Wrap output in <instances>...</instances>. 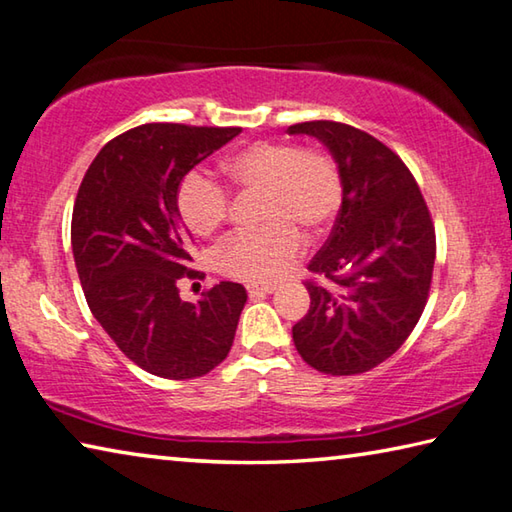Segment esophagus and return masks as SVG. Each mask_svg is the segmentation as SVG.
Here are the masks:
<instances>
[{
    "mask_svg": "<svg viewBox=\"0 0 512 512\" xmlns=\"http://www.w3.org/2000/svg\"><path fill=\"white\" fill-rule=\"evenodd\" d=\"M274 290H276V285H258V283L247 285L249 297H263V294H272Z\"/></svg>",
    "mask_w": 512,
    "mask_h": 512,
    "instance_id": "obj_1",
    "label": "esophagus"
}]
</instances>
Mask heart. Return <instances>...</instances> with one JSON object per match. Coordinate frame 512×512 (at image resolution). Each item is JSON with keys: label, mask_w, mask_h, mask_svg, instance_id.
Instances as JSON below:
<instances>
[{"label": "heart", "mask_w": 512, "mask_h": 512, "mask_svg": "<svg viewBox=\"0 0 512 512\" xmlns=\"http://www.w3.org/2000/svg\"><path fill=\"white\" fill-rule=\"evenodd\" d=\"M222 175L238 191H258V220L265 227L240 231L220 249V270L233 279L270 283L292 270L303 233L326 229L342 206L344 184L335 159L321 148L283 141H254L229 152ZM177 213L197 236H213L229 215V193L204 170H188L177 186Z\"/></svg>", "instance_id": "heart-1"}]
</instances>
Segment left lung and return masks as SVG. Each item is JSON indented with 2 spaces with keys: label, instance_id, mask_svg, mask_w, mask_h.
<instances>
[{
  "label": "left lung",
  "instance_id": "obj_1",
  "mask_svg": "<svg viewBox=\"0 0 512 512\" xmlns=\"http://www.w3.org/2000/svg\"><path fill=\"white\" fill-rule=\"evenodd\" d=\"M288 132L324 143L344 184L335 227L308 265L333 285L306 283L310 310L292 328L294 346L321 373H366L423 315L436 258L432 215L405 161L371 134L335 121Z\"/></svg>",
  "mask_w": 512,
  "mask_h": 512
}]
</instances>
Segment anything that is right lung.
<instances>
[{"label": "right lung", "instance_id": "obj_1", "mask_svg": "<svg viewBox=\"0 0 512 512\" xmlns=\"http://www.w3.org/2000/svg\"><path fill=\"white\" fill-rule=\"evenodd\" d=\"M240 128L146 123L105 143L78 188L71 249L87 306L125 357L166 380L206 375L229 355L247 292L222 281L179 299L191 233L177 213L182 177Z\"/></svg>", "mask_w": 512, "mask_h": 512}]
</instances>
